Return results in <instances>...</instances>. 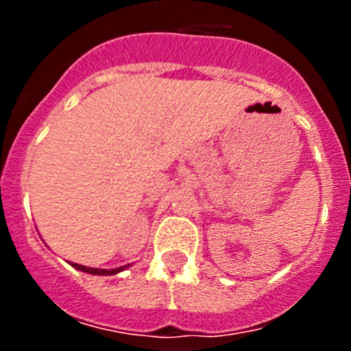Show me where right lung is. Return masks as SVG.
<instances>
[{
	"label": "right lung",
	"mask_w": 351,
	"mask_h": 351,
	"mask_svg": "<svg viewBox=\"0 0 351 351\" xmlns=\"http://www.w3.org/2000/svg\"><path fill=\"white\" fill-rule=\"evenodd\" d=\"M69 265L73 268H76V270L80 271H84V274H90V275H117L120 274V271L127 270V268L130 267V265H123V267H119V268H110V270H107V268H91V267H84V265H77V263H71Z\"/></svg>",
	"instance_id": "obj_1"
}]
</instances>
